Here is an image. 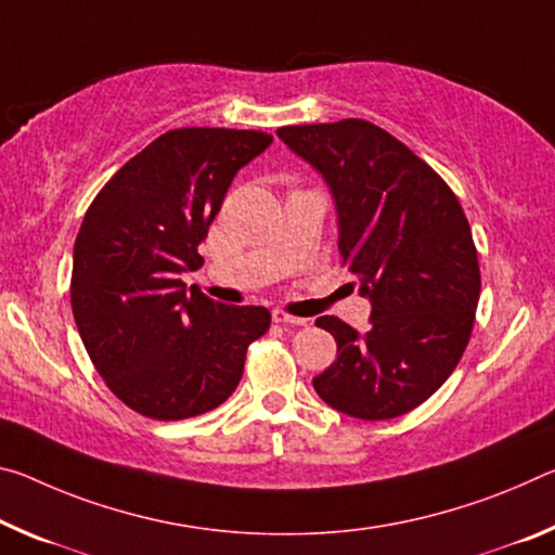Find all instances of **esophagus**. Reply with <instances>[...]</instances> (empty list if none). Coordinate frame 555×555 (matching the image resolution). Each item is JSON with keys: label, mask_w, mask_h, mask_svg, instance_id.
Wrapping results in <instances>:
<instances>
[{"label": "esophagus", "mask_w": 555, "mask_h": 555, "mask_svg": "<svg viewBox=\"0 0 555 555\" xmlns=\"http://www.w3.org/2000/svg\"><path fill=\"white\" fill-rule=\"evenodd\" d=\"M271 319H274V323H284V325H306L309 323V319H298V315H288L286 311H274L271 313Z\"/></svg>", "instance_id": "esophagus-1"}]
</instances>
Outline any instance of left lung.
I'll return each mask as SVG.
<instances>
[{"mask_svg": "<svg viewBox=\"0 0 555 555\" xmlns=\"http://www.w3.org/2000/svg\"><path fill=\"white\" fill-rule=\"evenodd\" d=\"M276 135L323 178L343 267L371 301L367 331L333 315L315 321L336 338L338 356L313 388L343 415L400 417L442 388L472 336L481 279L460 199L367 120L286 126Z\"/></svg>", "mask_w": 555, "mask_h": 555, "instance_id": "1", "label": "left lung"}]
</instances>
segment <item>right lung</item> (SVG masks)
<instances>
[{
	"label": "right lung",
	"instance_id": "right-lung-1",
	"mask_svg": "<svg viewBox=\"0 0 555 555\" xmlns=\"http://www.w3.org/2000/svg\"><path fill=\"white\" fill-rule=\"evenodd\" d=\"M257 130L178 128L113 175L74 244L72 306L113 395L153 420L215 410L242 380L246 348L269 331L263 306L188 288L197 246L236 172L271 145Z\"/></svg>",
	"mask_w": 555,
	"mask_h": 555
}]
</instances>
